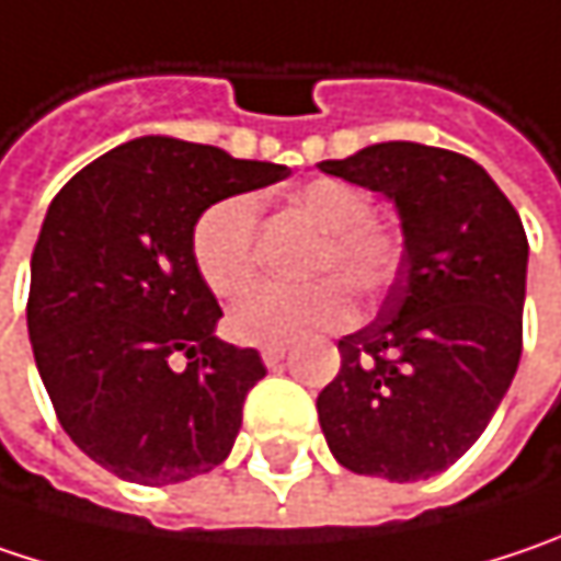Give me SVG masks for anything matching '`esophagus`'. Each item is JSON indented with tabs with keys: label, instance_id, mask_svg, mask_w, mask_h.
Segmentation results:
<instances>
[{
	"label": "esophagus",
	"instance_id": "obj_1",
	"mask_svg": "<svg viewBox=\"0 0 561 561\" xmlns=\"http://www.w3.org/2000/svg\"><path fill=\"white\" fill-rule=\"evenodd\" d=\"M260 355H263V365H266V368H276L282 358H285V346H263L260 348Z\"/></svg>",
	"mask_w": 561,
	"mask_h": 561
}]
</instances>
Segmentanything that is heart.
I'll use <instances>...</instances> for the list:
<instances>
[{"label": "heart", "mask_w": 561, "mask_h": 561, "mask_svg": "<svg viewBox=\"0 0 561 561\" xmlns=\"http://www.w3.org/2000/svg\"><path fill=\"white\" fill-rule=\"evenodd\" d=\"M288 206L305 215L323 234L313 273H336L358 298L380 295L400 266L397 231L371 221V196L340 178H317L288 193ZM193 263L199 279L218 298H234L256 273V203L250 196H228L209 206L193 225ZM346 291L333 279L308 288L263 285L248 291L231 313L234 340L253 346H282L311 330L343 323Z\"/></svg>", "instance_id": "heart-1"}]
</instances>
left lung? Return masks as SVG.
I'll use <instances>...</instances> for the list:
<instances>
[{"label": "left lung", "mask_w": 561, "mask_h": 561, "mask_svg": "<svg viewBox=\"0 0 561 561\" xmlns=\"http://www.w3.org/2000/svg\"><path fill=\"white\" fill-rule=\"evenodd\" d=\"M317 168L390 199L403 228L378 320L340 340V375L317 397L323 438L352 473L435 477L473 447L520 362V215L457 151L378 142Z\"/></svg>", "instance_id": "obj_1"}]
</instances>
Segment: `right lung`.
Here are the masks:
<instances>
[{"instance_id":"obj_1","label":"right lung","mask_w":561,"mask_h":561,"mask_svg":"<svg viewBox=\"0 0 561 561\" xmlns=\"http://www.w3.org/2000/svg\"><path fill=\"white\" fill-rule=\"evenodd\" d=\"M288 174L142 136L56 193L31 256L27 336L59 425L114 477L171 485L231 454L244 397L266 368L256 348L215 336L221 308L190 238L218 199Z\"/></svg>"}]
</instances>
